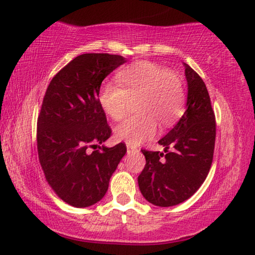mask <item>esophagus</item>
<instances>
[{"instance_id": "esophagus-1", "label": "esophagus", "mask_w": 255, "mask_h": 255, "mask_svg": "<svg viewBox=\"0 0 255 255\" xmlns=\"http://www.w3.org/2000/svg\"><path fill=\"white\" fill-rule=\"evenodd\" d=\"M127 148H128V153H135L139 151L134 145H131V144H127Z\"/></svg>"}]
</instances>
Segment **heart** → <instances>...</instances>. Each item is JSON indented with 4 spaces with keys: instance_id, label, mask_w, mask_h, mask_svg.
I'll use <instances>...</instances> for the list:
<instances>
[{
    "instance_id": "1",
    "label": "heart",
    "mask_w": 255,
    "mask_h": 255,
    "mask_svg": "<svg viewBox=\"0 0 255 255\" xmlns=\"http://www.w3.org/2000/svg\"><path fill=\"white\" fill-rule=\"evenodd\" d=\"M117 83L104 82L97 102L111 120L127 114L128 101L135 100V115L115 128V135L128 144L138 145L156 133L158 125L169 128L183 114L186 89L176 73L151 61H137L116 73Z\"/></svg>"
}]
</instances>
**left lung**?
<instances>
[{"label": "left lung", "mask_w": 255, "mask_h": 255, "mask_svg": "<svg viewBox=\"0 0 255 255\" xmlns=\"http://www.w3.org/2000/svg\"><path fill=\"white\" fill-rule=\"evenodd\" d=\"M186 78L187 110L159 140L165 153L141 149L146 165L138 176L139 189L158 207H172L193 196L207 179L214 159L216 118L207 86L188 65Z\"/></svg>", "instance_id": "left-lung-1"}]
</instances>
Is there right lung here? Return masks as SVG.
<instances>
[{
	"mask_svg": "<svg viewBox=\"0 0 255 255\" xmlns=\"http://www.w3.org/2000/svg\"><path fill=\"white\" fill-rule=\"evenodd\" d=\"M124 62L118 54H81L53 76L45 93L37 121L38 159L48 186L73 207L102 200L127 153L124 142L96 148L113 132L97 94L103 80Z\"/></svg>",
	"mask_w": 255,
	"mask_h": 255,
	"instance_id": "1",
	"label": "right lung"
}]
</instances>
